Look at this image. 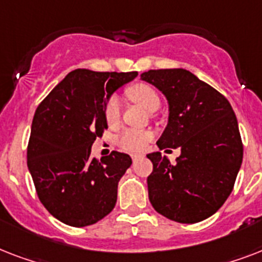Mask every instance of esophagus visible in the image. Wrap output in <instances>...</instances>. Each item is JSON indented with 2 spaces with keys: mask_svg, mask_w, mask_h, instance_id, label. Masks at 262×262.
<instances>
[{
  "mask_svg": "<svg viewBox=\"0 0 262 262\" xmlns=\"http://www.w3.org/2000/svg\"><path fill=\"white\" fill-rule=\"evenodd\" d=\"M143 156L144 155H141V154H133V155H132V159H133L136 162V160L140 159V158H143Z\"/></svg>",
  "mask_w": 262,
  "mask_h": 262,
  "instance_id": "obj_1",
  "label": "esophagus"
}]
</instances>
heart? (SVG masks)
I'll return each mask as SVG.
<instances>
[{
    "label": "heart",
    "instance_id": "1",
    "mask_svg": "<svg viewBox=\"0 0 262 262\" xmlns=\"http://www.w3.org/2000/svg\"><path fill=\"white\" fill-rule=\"evenodd\" d=\"M127 96L135 103L143 106L148 111H156L160 106V99L156 94V91L148 84H135L127 90ZM107 123L110 126L117 125L121 117V103L117 96H111L106 104L104 110ZM151 139V133L143 130H136V129H126L121 133L118 137L119 147L129 152L141 151L145 144Z\"/></svg>",
    "mask_w": 262,
    "mask_h": 262
}]
</instances>
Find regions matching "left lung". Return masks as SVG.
Returning <instances> with one entry per match:
<instances>
[{
    "mask_svg": "<svg viewBox=\"0 0 262 262\" xmlns=\"http://www.w3.org/2000/svg\"><path fill=\"white\" fill-rule=\"evenodd\" d=\"M141 80L168 103L167 126L158 147L181 149L175 163L160 152L147 155L154 164L147 178L149 201L167 219L199 223L223 205L242 164L234 110L223 95L186 69L148 71Z\"/></svg>",
    "mask_w": 262,
    "mask_h": 262,
    "instance_id": "obj_1",
    "label": "left lung"
}]
</instances>
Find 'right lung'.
Masks as SVG:
<instances>
[{
	"mask_svg": "<svg viewBox=\"0 0 262 262\" xmlns=\"http://www.w3.org/2000/svg\"><path fill=\"white\" fill-rule=\"evenodd\" d=\"M136 77L137 72L76 69L35 111L27 166L40 203L68 226H91L115 207L118 182L132 158L113 151L98 160L91 158V147L107 129L111 95Z\"/></svg>",
	"mask_w": 262,
	"mask_h": 262,
	"instance_id": "1",
	"label": "right lung"
}]
</instances>
